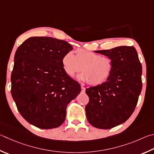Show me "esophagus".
Returning a JSON list of instances; mask_svg holds the SVG:
<instances>
[{
    "label": "esophagus",
    "mask_w": 154,
    "mask_h": 154,
    "mask_svg": "<svg viewBox=\"0 0 154 154\" xmlns=\"http://www.w3.org/2000/svg\"><path fill=\"white\" fill-rule=\"evenodd\" d=\"M85 88H83V87H82V93H85Z\"/></svg>",
    "instance_id": "1"
}]
</instances>
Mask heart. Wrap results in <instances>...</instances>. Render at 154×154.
<instances>
[{
  "instance_id": "obj_1",
  "label": "heart",
  "mask_w": 154,
  "mask_h": 154,
  "mask_svg": "<svg viewBox=\"0 0 154 154\" xmlns=\"http://www.w3.org/2000/svg\"><path fill=\"white\" fill-rule=\"evenodd\" d=\"M64 71L69 77L82 70L78 79L90 85L97 86L106 82L112 72V62L110 58L83 49H77L75 55L66 52L62 58Z\"/></svg>"
}]
</instances>
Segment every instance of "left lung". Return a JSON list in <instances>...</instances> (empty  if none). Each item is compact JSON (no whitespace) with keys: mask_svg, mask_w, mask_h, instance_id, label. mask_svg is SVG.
<instances>
[{"mask_svg":"<svg viewBox=\"0 0 154 154\" xmlns=\"http://www.w3.org/2000/svg\"><path fill=\"white\" fill-rule=\"evenodd\" d=\"M112 62V72L102 84L85 89L86 117L93 127L109 129L127 121L137 104L142 89V66L133 46L96 50Z\"/></svg>","mask_w":154,"mask_h":154,"instance_id":"obj_1","label":"left lung"}]
</instances>
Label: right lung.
<instances>
[{
  "mask_svg": "<svg viewBox=\"0 0 154 154\" xmlns=\"http://www.w3.org/2000/svg\"><path fill=\"white\" fill-rule=\"evenodd\" d=\"M73 49L67 42L31 37L15 52L11 73V95L19 113L35 127H60L66 106L82 90L62 65L63 55Z\"/></svg>",
  "mask_w": 154,
  "mask_h": 154,
  "instance_id": "obj_1",
  "label": "right lung"
}]
</instances>
